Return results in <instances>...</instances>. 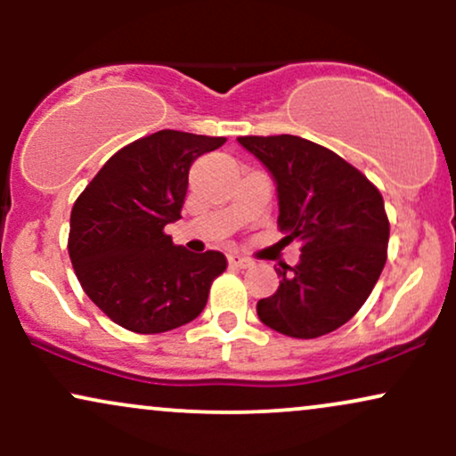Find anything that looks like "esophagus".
<instances>
[{
	"label": "esophagus",
	"mask_w": 456,
	"mask_h": 456,
	"mask_svg": "<svg viewBox=\"0 0 456 456\" xmlns=\"http://www.w3.org/2000/svg\"><path fill=\"white\" fill-rule=\"evenodd\" d=\"M227 261H229V265H232V268H240V270H242V268H250V265H253V261L242 257V255H238V253L229 255Z\"/></svg>",
	"instance_id": "1"
}]
</instances>
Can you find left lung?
I'll use <instances>...</instances> for the list:
<instances>
[{"instance_id": "left-lung-1", "label": "left lung", "mask_w": 456, "mask_h": 456, "mask_svg": "<svg viewBox=\"0 0 456 456\" xmlns=\"http://www.w3.org/2000/svg\"><path fill=\"white\" fill-rule=\"evenodd\" d=\"M270 169L279 229L300 242V264L276 270L279 289L257 302L265 326L317 338L347 323L388 259L390 221L378 186L341 156L294 134L238 137Z\"/></svg>"}]
</instances>
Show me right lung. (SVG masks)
<instances>
[{
    "mask_svg": "<svg viewBox=\"0 0 456 456\" xmlns=\"http://www.w3.org/2000/svg\"><path fill=\"white\" fill-rule=\"evenodd\" d=\"M224 141L159 130L115 151L77 197L68 255L83 291L118 326L139 334L184 326L227 270L218 250L188 253L165 233L182 216L192 160Z\"/></svg>",
    "mask_w": 456,
    "mask_h": 456,
    "instance_id": "add662e5",
    "label": "right lung"
}]
</instances>
